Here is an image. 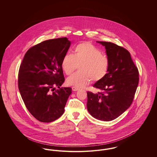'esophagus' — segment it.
I'll list each match as a JSON object with an SVG mask.
<instances>
[{
    "label": "esophagus",
    "mask_w": 157,
    "mask_h": 157,
    "mask_svg": "<svg viewBox=\"0 0 157 157\" xmlns=\"http://www.w3.org/2000/svg\"><path fill=\"white\" fill-rule=\"evenodd\" d=\"M72 90H74V91H76V90H79V88H78V87H76V86H72Z\"/></svg>",
    "instance_id": "1"
}]
</instances>
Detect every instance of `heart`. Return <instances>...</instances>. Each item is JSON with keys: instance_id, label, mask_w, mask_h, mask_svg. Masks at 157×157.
Masks as SVG:
<instances>
[{"instance_id": "heart-1", "label": "heart", "mask_w": 157, "mask_h": 157, "mask_svg": "<svg viewBox=\"0 0 157 157\" xmlns=\"http://www.w3.org/2000/svg\"><path fill=\"white\" fill-rule=\"evenodd\" d=\"M79 66V71L68 77L67 85L83 87L90 80L97 82L106 75L109 66V60L101 51L88 42L76 45L74 55L66 53L62 60L61 67L67 75H71Z\"/></svg>"}]
</instances>
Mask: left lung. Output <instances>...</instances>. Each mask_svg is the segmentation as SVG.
<instances>
[{
    "label": "left lung",
    "mask_w": 157,
    "mask_h": 157,
    "mask_svg": "<svg viewBox=\"0 0 157 157\" xmlns=\"http://www.w3.org/2000/svg\"><path fill=\"white\" fill-rule=\"evenodd\" d=\"M97 42L104 46L109 66L106 75L93 85L100 92H87V109L94 118L110 121L122 114L132 104L139 73L127 49L111 42Z\"/></svg>",
    "instance_id": "obj_1"
}]
</instances>
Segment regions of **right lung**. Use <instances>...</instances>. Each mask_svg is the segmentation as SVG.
<instances>
[{
  "label": "right lung",
  "mask_w": 157,
  "mask_h": 157,
  "mask_svg": "<svg viewBox=\"0 0 157 157\" xmlns=\"http://www.w3.org/2000/svg\"><path fill=\"white\" fill-rule=\"evenodd\" d=\"M70 45L67 37L45 40L27 51L20 66L21 95L28 111L40 122H52L65 111L72 89L60 88L65 81L61 62Z\"/></svg>",
  "instance_id": "obj_1"
}]
</instances>
